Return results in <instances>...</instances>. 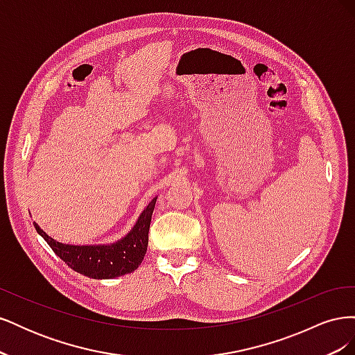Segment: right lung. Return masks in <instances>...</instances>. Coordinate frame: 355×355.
<instances>
[{
  "label": "right lung",
  "mask_w": 355,
  "mask_h": 355,
  "mask_svg": "<svg viewBox=\"0 0 355 355\" xmlns=\"http://www.w3.org/2000/svg\"><path fill=\"white\" fill-rule=\"evenodd\" d=\"M157 197L141 213L132 231L124 239L112 244L72 245L63 244L42 231L34 222L37 232L47 241L60 259L73 271L94 280H110L137 270L142 263L148 247V232L151 225Z\"/></svg>",
  "instance_id": "right-lung-1"
}]
</instances>
